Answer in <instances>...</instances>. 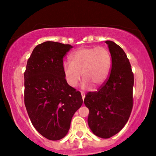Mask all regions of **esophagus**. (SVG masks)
Listing matches in <instances>:
<instances>
[{
	"mask_svg": "<svg viewBox=\"0 0 156 156\" xmlns=\"http://www.w3.org/2000/svg\"><path fill=\"white\" fill-rule=\"evenodd\" d=\"M81 94H82V99H83V101H84V97H85V94H84V92H83V91H81Z\"/></svg>",
	"mask_w": 156,
	"mask_h": 156,
	"instance_id": "34e87169",
	"label": "esophagus"
}]
</instances>
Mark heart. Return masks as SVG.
<instances>
[{
	"label": "heart",
	"mask_w": 156,
	"mask_h": 156,
	"mask_svg": "<svg viewBox=\"0 0 156 156\" xmlns=\"http://www.w3.org/2000/svg\"><path fill=\"white\" fill-rule=\"evenodd\" d=\"M69 62H65L62 69L69 86L75 87L82 74L83 86L97 89L103 85L112 69V55L104 47L82 48L69 56Z\"/></svg>",
	"instance_id": "b5f03b06"
}]
</instances>
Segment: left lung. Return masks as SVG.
I'll use <instances>...</instances> for the list:
<instances>
[{
    "label": "left lung",
    "mask_w": 156,
    "mask_h": 156,
    "mask_svg": "<svg viewBox=\"0 0 156 156\" xmlns=\"http://www.w3.org/2000/svg\"><path fill=\"white\" fill-rule=\"evenodd\" d=\"M112 55V70L97 91L87 93L84 103L89 109L88 124L98 137L108 138L118 133L129 120L133 108V74L129 59L120 46L107 40Z\"/></svg>",
    "instance_id": "obj_1"
}]
</instances>
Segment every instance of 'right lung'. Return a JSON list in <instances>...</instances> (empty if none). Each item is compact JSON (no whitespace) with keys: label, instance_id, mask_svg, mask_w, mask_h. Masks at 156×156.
Returning a JSON list of instances; mask_svg holds the SVG:
<instances>
[{"label":"right lung","instance_id":"1","mask_svg":"<svg viewBox=\"0 0 156 156\" xmlns=\"http://www.w3.org/2000/svg\"><path fill=\"white\" fill-rule=\"evenodd\" d=\"M70 44L47 41L34 48L24 73V101L33 126L44 138L60 140L83 103L80 91L68 85L63 57Z\"/></svg>","mask_w":156,"mask_h":156}]
</instances>
